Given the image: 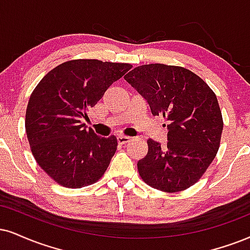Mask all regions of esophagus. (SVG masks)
Here are the masks:
<instances>
[{"label":"esophagus","instance_id":"esophagus-1","mask_svg":"<svg viewBox=\"0 0 250 250\" xmlns=\"http://www.w3.org/2000/svg\"><path fill=\"white\" fill-rule=\"evenodd\" d=\"M131 138L130 137H125V135H118L117 137V143H118L119 145H125L127 143H130Z\"/></svg>","mask_w":250,"mask_h":250}]
</instances>
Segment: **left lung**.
Returning <instances> with one entry per match:
<instances>
[{
    "instance_id": "left-lung-1",
    "label": "left lung",
    "mask_w": 250,
    "mask_h": 250,
    "mask_svg": "<svg viewBox=\"0 0 250 250\" xmlns=\"http://www.w3.org/2000/svg\"><path fill=\"white\" fill-rule=\"evenodd\" d=\"M124 79L148 102L152 115L168 123L165 147L147 140L148 152L138 161L140 177L165 192L193 186L219 149L224 122L213 90L191 70L163 63L135 67Z\"/></svg>"
}]
</instances>
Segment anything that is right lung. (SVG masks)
Returning <instances> with one entry per match:
<instances>
[{
  "label": "right lung",
  "instance_id": "1",
  "mask_svg": "<svg viewBox=\"0 0 250 250\" xmlns=\"http://www.w3.org/2000/svg\"><path fill=\"white\" fill-rule=\"evenodd\" d=\"M131 68L130 63L70 60L46 74L32 91L27 140L37 163L58 184L80 189L104 175L116 153V137H98L81 119Z\"/></svg>",
  "mask_w": 250,
  "mask_h": 250
}]
</instances>
